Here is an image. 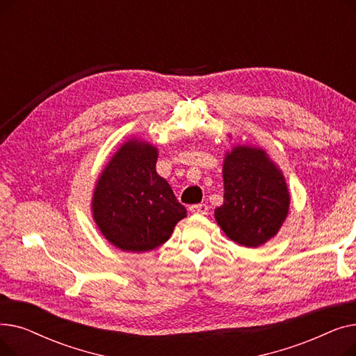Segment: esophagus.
<instances>
[{"mask_svg":"<svg viewBox=\"0 0 356 356\" xmlns=\"http://www.w3.org/2000/svg\"><path fill=\"white\" fill-rule=\"evenodd\" d=\"M189 211L192 213H197V215H208L209 208L207 207V204L200 203V204H192V207H189Z\"/></svg>","mask_w":356,"mask_h":356,"instance_id":"34e87169","label":"esophagus"}]
</instances>
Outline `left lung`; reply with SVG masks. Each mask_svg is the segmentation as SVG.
<instances>
[{
    "label": "left lung",
    "instance_id": "obj_1",
    "mask_svg": "<svg viewBox=\"0 0 356 356\" xmlns=\"http://www.w3.org/2000/svg\"><path fill=\"white\" fill-rule=\"evenodd\" d=\"M222 175L223 204L215 209L218 225L238 245H264L283 227L290 211L282 168L264 148L236 144L225 153Z\"/></svg>",
    "mask_w": 356,
    "mask_h": 356
}]
</instances>
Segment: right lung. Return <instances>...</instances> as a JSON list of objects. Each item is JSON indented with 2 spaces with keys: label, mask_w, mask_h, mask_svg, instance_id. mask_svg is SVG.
<instances>
[{
  "label": "right lung",
  "mask_w": 356,
  "mask_h": 356,
  "mask_svg": "<svg viewBox=\"0 0 356 356\" xmlns=\"http://www.w3.org/2000/svg\"><path fill=\"white\" fill-rule=\"evenodd\" d=\"M157 157L154 144L128 138L97 180L92 218L109 244L121 251L147 252L160 247L188 215L170 184L156 172Z\"/></svg>",
  "instance_id": "1"
}]
</instances>
